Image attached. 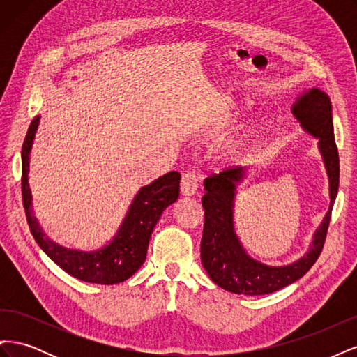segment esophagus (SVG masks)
<instances>
[{
    "mask_svg": "<svg viewBox=\"0 0 357 357\" xmlns=\"http://www.w3.org/2000/svg\"><path fill=\"white\" fill-rule=\"evenodd\" d=\"M201 176L195 171H186L185 174L181 176V183H180V190L181 195L185 197H192L195 195L198 190Z\"/></svg>",
    "mask_w": 357,
    "mask_h": 357,
    "instance_id": "1",
    "label": "esophagus"
}]
</instances>
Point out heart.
<instances>
[{
    "mask_svg": "<svg viewBox=\"0 0 357 357\" xmlns=\"http://www.w3.org/2000/svg\"><path fill=\"white\" fill-rule=\"evenodd\" d=\"M268 129H269V123L268 122H261V123L255 125L250 129V131H248L247 134H244L241 138H238V139H236V142H234L231 144L229 155H232V156L241 155L244 150H245V147L256 143L257 139H261L268 132Z\"/></svg>",
    "mask_w": 357,
    "mask_h": 357,
    "instance_id": "b5f03b06",
    "label": "heart"
}]
</instances>
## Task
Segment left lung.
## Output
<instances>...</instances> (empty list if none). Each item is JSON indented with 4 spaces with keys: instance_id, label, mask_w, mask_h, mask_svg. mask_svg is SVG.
I'll return each mask as SVG.
<instances>
[{
    "instance_id": "1",
    "label": "left lung",
    "mask_w": 357,
    "mask_h": 357,
    "mask_svg": "<svg viewBox=\"0 0 357 357\" xmlns=\"http://www.w3.org/2000/svg\"><path fill=\"white\" fill-rule=\"evenodd\" d=\"M291 113L308 134L319 138V149L329 177V210L304 257L286 266H268L255 261L244 252L234 231L235 185L243 178L244 169L240 167L226 168L219 174H211L205 178L201 261L213 282L232 294L266 295L295 283L316 264L325 245L340 183V158L333 138L331 100L323 91L312 88L299 96Z\"/></svg>"
}]
</instances>
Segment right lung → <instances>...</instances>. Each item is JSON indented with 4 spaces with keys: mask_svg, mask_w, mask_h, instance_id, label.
Returning <instances> with one entry per match:
<instances>
[{
    "mask_svg": "<svg viewBox=\"0 0 357 357\" xmlns=\"http://www.w3.org/2000/svg\"><path fill=\"white\" fill-rule=\"evenodd\" d=\"M40 117L31 122L22 146V201L29 231L37 244L53 262L82 282L116 284L128 280L146 261L147 247L160 214L176 202L180 193V172L171 171L149 186L139 189L126 218L113 241L95 252L68 250L50 241L43 232L32 211V197L28 185L29 152L37 132Z\"/></svg>",
    "mask_w": 357,
    "mask_h": 357,
    "instance_id": "add662e5",
    "label": "right lung"
}]
</instances>
